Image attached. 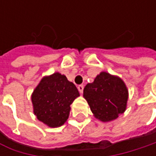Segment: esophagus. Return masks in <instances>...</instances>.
<instances>
[{
    "instance_id": "esophagus-1",
    "label": "esophagus",
    "mask_w": 156,
    "mask_h": 156,
    "mask_svg": "<svg viewBox=\"0 0 156 156\" xmlns=\"http://www.w3.org/2000/svg\"><path fill=\"white\" fill-rule=\"evenodd\" d=\"M83 89H84L83 85H79V86H78V90H79V92L81 94L83 93Z\"/></svg>"
}]
</instances>
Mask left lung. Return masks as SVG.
<instances>
[{
    "label": "left lung",
    "instance_id": "8db88e82",
    "mask_svg": "<svg viewBox=\"0 0 156 156\" xmlns=\"http://www.w3.org/2000/svg\"><path fill=\"white\" fill-rule=\"evenodd\" d=\"M83 96L94 116L102 122H109L125 111L129 95L122 79L101 72L94 82L86 85Z\"/></svg>",
    "mask_w": 156,
    "mask_h": 156
}]
</instances>
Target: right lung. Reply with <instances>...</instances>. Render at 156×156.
Wrapping results in <instances>:
<instances>
[{
  "label": "right lung",
  "mask_w": 156,
  "mask_h": 156,
  "mask_svg": "<svg viewBox=\"0 0 156 156\" xmlns=\"http://www.w3.org/2000/svg\"><path fill=\"white\" fill-rule=\"evenodd\" d=\"M80 94L73 82L59 73L44 77L32 94L34 113L37 119L51 128L68 120L70 105Z\"/></svg>",
  "instance_id": "add662e5"
}]
</instances>
